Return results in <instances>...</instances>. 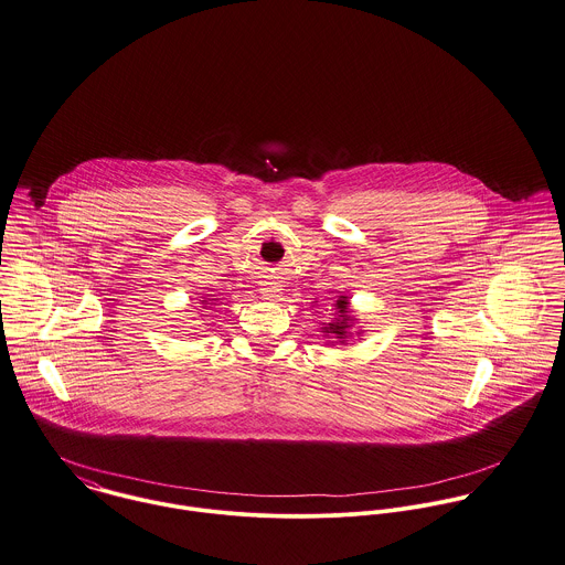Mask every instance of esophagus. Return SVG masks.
<instances>
[{"label":"esophagus","instance_id":"34e87169","mask_svg":"<svg viewBox=\"0 0 565 565\" xmlns=\"http://www.w3.org/2000/svg\"><path fill=\"white\" fill-rule=\"evenodd\" d=\"M266 292H270V295H275V292H279V288L277 286H270V288H264Z\"/></svg>","mask_w":565,"mask_h":565}]
</instances>
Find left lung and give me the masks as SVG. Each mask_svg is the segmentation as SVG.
Segmentation results:
<instances>
[{
	"label": "left lung",
	"mask_w": 565,
	"mask_h": 565,
	"mask_svg": "<svg viewBox=\"0 0 565 565\" xmlns=\"http://www.w3.org/2000/svg\"><path fill=\"white\" fill-rule=\"evenodd\" d=\"M335 310L344 316V312H347V301H344V299H340ZM347 320H349V318H342V320L329 322V327H324V331H327V333H333V335H338V338H344V335H347V329H349Z\"/></svg>",
	"instance_id": "8db88e82"
}]
</instances>
